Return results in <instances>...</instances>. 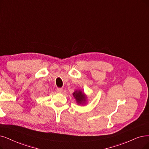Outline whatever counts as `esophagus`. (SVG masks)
<instances>
[{
    "mask_svg": "<svg viewBox=\"0 0 149 149\" xmlns=\"http://www.w3.org/2000/svg\"><path fill=\"white\" fill-rule=\"evenodd\" d=\"M63 92L62 88H57V93H62Z\"/></svg>",
    "mask_w": 149,
    "mask_h": 149,
    "instance_id": "34e87169",
    "label": "esophagus"
}]
</instances>
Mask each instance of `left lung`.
<instances>
[{
  "label": "left lung",
  "instance_id": "obj_1",
  "mask_svg": "<svg viewBox=\"0 0 149 149\" xmlns=\"http://www.w3.org/2000/svg\"><path fill=\"white\" fill-rule=\"evenodd\" d=\"M76 103L79 105H86L87 102V95L81 90H76L73 93Z\"/></svg>",
  "mask_w": 149,
  "mask_h": 149
}]
</instances>
